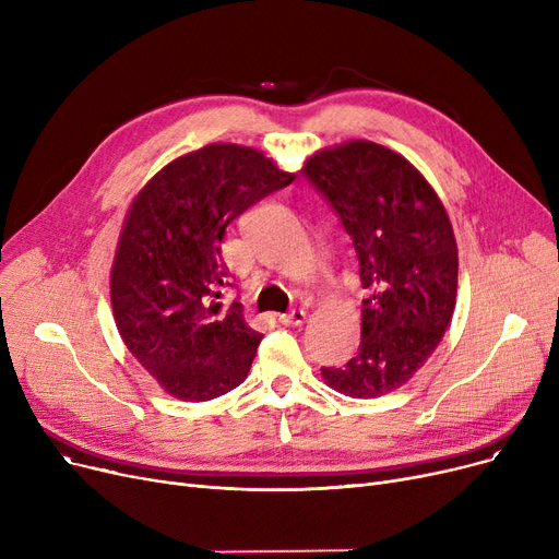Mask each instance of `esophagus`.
<instances>
[{
	"label": "esophagus",
	"mask_w": 559,
	"mask_h": 559,
	"mask_svg": "<svg viewBox=\"0 0 559 559\" xmlns=\"http://www.w3.org/2000/svg\"><path fill=\"white\" fill-rule=\"evenodd\" d=\"M306 319H308V314H306L304 308H297V310H292V312L281 317V321H283L285 326H304Z\"/></svg>",
	"instance_id": "34e87169"
}]
</instances>
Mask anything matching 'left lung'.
I'll return each instance as SVG.
<instances>
[{"instance_id":"obj_1","label":"left lung","mask_w":559,"mask_h":559,"mask_svg":"<svg viewBox=\"0 0 559 559\" xmlns=\"http://www.w3.org/2000/svg\"><path fill=\"white\" fill-rule=\"evenodd\" d=\"M358 253L362 333L356 358L324 367L340 394L376 399L405 385L442 342L457 297L451 219L424 174L369 140L321 150L304 165Z\"/></svg>"}]
</instances>
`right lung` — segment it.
<instances>
[{
    "mask_svg": "<svg viewBox=\"0 0 559 559\" xmlns=\"http://www.w3.org/2000/svg\"><path fill=\"white\" fill-rule=\"evenodd\" d=\"M295 174L258 150L205 144L165 165L133 199L110 270V304L133 358L181 401H211L238 388L262 340L224 308L226 226Z\"/></svg>",
    "mask_w": 559,
    "mask_h": 559,
    "instance_id": "obj_1",
    "label": "right lung"
}]
</instances>
